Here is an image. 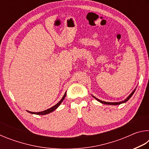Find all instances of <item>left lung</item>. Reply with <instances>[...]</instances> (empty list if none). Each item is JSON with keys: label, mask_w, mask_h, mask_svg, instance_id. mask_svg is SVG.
I'll return each instance as SVG.
<instances>
[{"label": "left lung", "mask_w": 149, "mask_h": 149, "mask_svg": "<svg viewBox=\"0 0 149 149\" xmlns=\"http://www.w3.org/2000/svg\"><path fill=\"white\" fill-rule=\"evenodd\" d=\"M135 89H135L133 91V92L131 93V94L128 96V97L126 98V99L124 100H123V101H121V102H105V101H102V100H99V99H98L97 98H96L95 97H94V96H93V98H95V99H96V100H97L99 102H100V103H102V104H108V105H119V104H122V103H124V102H127L128 100H129L131 97H132V95H133V93H135Z\"/></svg>", "instance_id": "left-lung-1"}]
</instances>
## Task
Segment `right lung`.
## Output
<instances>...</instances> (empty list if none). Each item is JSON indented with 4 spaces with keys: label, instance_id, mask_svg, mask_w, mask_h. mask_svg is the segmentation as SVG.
Wrapping results in <instances>:
<instances>
[{
    "label": "right lung",
    "instance_id": "1",
    "mask_svg": "<svg viewBox=\"0 0 149 149\" xmlns=\"http://www.w3.org/2000/svg\"><path fill=\"white\" fill-rule=\"evenodd\" d=\"M65 95H66V92L65 93L64 95L63 96V97L62 98V99L60 100V101L57 103L56 104H55L54 106H53V107L49 108V109H47L46 110H44V111H42V112H30V111H27V112L31 113V114H37V115H45V114H49V113L53 112V111L54 110H56V108L59 107L60 104H61V103L62 102L63 100H64V99H65Z\"/></svg>",
    "mask_w": 149,
    "mask_h": 149
}]
</instances>
